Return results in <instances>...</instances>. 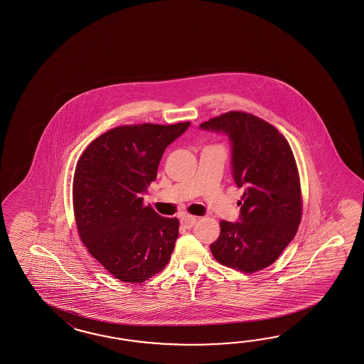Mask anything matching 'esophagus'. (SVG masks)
<instances>
[{"label":"esophagus","mask_w":364,"mask_h":364,"mask_svg":"<svg viewBox=\"0 0 364 364\" xmlns=\"http://www.w3.org/2000/svg\"><path fill=\"white\" fill-rule=\"evenodd\" d=\"M181 223H182V226H185L186 229H190V228H193V226L197 223V217L183 215V217L181 218Z\"/></svg>","instance_id":"esophagus-1"}]
</instances>
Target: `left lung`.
<instances>
[{"label": "left lung", "instance_id": "left-lung-1", "mask_svg": "<svg viewBox=\"0 0 364 364\" xmlns=\"http://www.w3.org/2000/svg\"><path fill=\"white\" fill-rule=\"evenodd\" d=\"M199 129L229 136L231 174L245 188L239 222L220 220L210 250L223 266L262 270L279 258L301 223V182L290 145L269 122L243 112L211 118Z\"/></svg>", "mask_w": 364, "mask_h": 364}]
</instances>
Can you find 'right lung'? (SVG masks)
<instances>
[{"label":"right lung","instance_id":"add662e5","mask_svg":"<svg viewBox=\"0 0 364 364\" xmlns=\"http://www.w3.org/2000/svg\"><path fill=\"white\" fill-rule=\"evenodd\" d=\"M176 125L119 126L100 135L77 162L73 206L80 238L119 281L142 283L166 267L179 220L144 206L167 146L188 129Z\"/></svg>","mask_w":364,"mask_h":364}]
</instances>
